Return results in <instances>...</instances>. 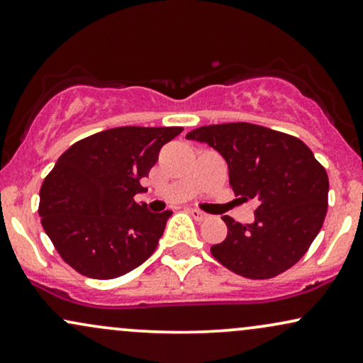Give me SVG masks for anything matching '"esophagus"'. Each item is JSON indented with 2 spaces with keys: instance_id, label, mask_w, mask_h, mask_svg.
I'll use <instances>...</instances> for the list:
<instances>
[{
  "instance_id": "1",
  "label": "esophagus",
  "mask_w": 363,
  "mask_h": 363,
  "mask_svg": "<svg viewBox=\"0 0 363 363\" xmlns=\"http://www.w3.org/2000/svg\"><path fill=\"white\" fill-rule=\"evenodd\" d=\"M189 213L191 217L195 218V220H205V218H207V213H203V212H200V210H196V208H189Z\"/></svg>"
}]
</instances>
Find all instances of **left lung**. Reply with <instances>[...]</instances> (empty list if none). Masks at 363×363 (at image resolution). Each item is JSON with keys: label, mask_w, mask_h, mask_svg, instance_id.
<instances>
[{"label": "left lung", "mask_w": 363, "mask_h": 363, "mask_svg": "<svg viewBox=\"0 0 363 363\" xmlns=\"http://www.w3.org/2000/svg\"><path fill=\"white\" fill-rule=\"evenodd\" d=\"M186 140L222 155L237 195L259 200L252 223L222 217L227 237L210 247L222 266L249 279H269L305 256L323 225L328 174L305 143L250 123L196 128Z\"/></svg>", "instance_id": "1"}]
</instances>
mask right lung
Here are the masks:
<instances>
[{
  "label": "right lung",
  "mask_w": 363,
  "mask_h": 363,
  "mask_svg": "<svg viewBox=\"0 0 363 363\" xmlns=\"http://www.w3.org/2000/svg\"><path fill=\"white\" fill-rule=\"evenodd\" d=\"M183 128L123 126L69 147L40 189L42 225L60 257L92 279H114L141 266L158 245L169 210L155 213L133 196Z\"/></svg>",
  "instance_id": "right-lung-1"
}]
</instances>
